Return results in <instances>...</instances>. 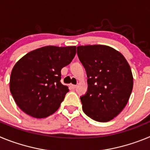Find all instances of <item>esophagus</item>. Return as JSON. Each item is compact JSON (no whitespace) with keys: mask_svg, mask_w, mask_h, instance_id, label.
<instances>
[{"mask_svg":"<svg viewBox=\"0 0 150 150\" xmlns=\"http://www.w3.org/2000/svg\"><path fill=\"white\" fill-rule=\"evenodd\" d=\"M70 87H71V88H73V89H74V88H76V85H74V84H70Z\"/></svg>","mask_w":150,"mask_h":150,"instance_id":"1","label":"esophagus"}]
</instances>
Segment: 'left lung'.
Here are the masks:
<instances>
[{"label":"left lung","instance_id":"8db88e82","mask_svg":"<svg viewBox=\"0 0 150 150\" xmlns=\"http://www.w3.org/2000/svg\"><path fill=\"white\" fill-rule=\"evenodd\" d=\"M77 55L88 76V91L80 98L83 112L97 122L110 121L124 109L132 91L129 64L105 45L79 46Z\"/></svg>","mask_w":150,"mask_h":150}]
</instances>
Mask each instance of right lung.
<instances>
[{"instance_id": "right-lung-1", "label": "right lung", "mask_w": 150, "mask_h": 150, "mask_svg": "<svg viewBox=\"0 0 150 150\" xmlns=\"http://www.w3.org/2000/svg\"><path fill=\"white\" fill-rule=\"evenodd\" d=\"M75 46H46L24 55L12 70L10 89L18 107L37 119L59 109L69 91L60 82L61 71L76 55Z\"/></svg>"}]
</instances>
